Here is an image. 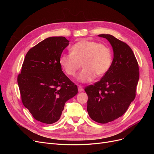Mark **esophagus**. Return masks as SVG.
Segmentation results:
<instances>
[{
  "instance_id": "1",
  "label": "esophagus",
  "mask_w": 154,
  "mask_h": 154,
  "mask_svg": "<svg viewBox=\"0 0 154 154\" xmlns=\"http://www.w3.org/2000/svg\"><path fill=\"white\" fill-rule=\"evenodd\" d=\"M78 91L79 92H82L83 91V87L82 85H78Z\"/></svg>"
}]
</instances>
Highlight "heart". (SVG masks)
Listing matches in <instances>:
<instances>
[{"mask_svg":"<svg viewBox=\"0 0 154 154\" xmlns=\"http://www.w3.org/2000/svg\"><path fill=\"white\" fill-rule=\"evenodd\" d=\"M111 63L112 53L108 46L86 39L74 44L71 53L63 54L60 58V63L69 76H74L82 66L84 67L77 76L78 80L83 83L103 75Z\"/></svg>","mask_w":154,"mask_h":154,"instance_id":"1","label":"heart"}]
</instances>
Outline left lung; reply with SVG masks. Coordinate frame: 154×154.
Instances as JSON below:
<instances>
[{
	"instance_id": "left-lung-1",
	"label": "left lung",
	"mask_w": 154,
	"mask_h": 154,
	"mask_svg": "<svg viewBox=\"0 0 154 154\" xmlns=\"http://www.w3.org/2000/svg\"><path fill=\"white\" fill-rule=\"evenodd\" d=\"M109 41L114 51L111 66L101 80L88 85L87 110L90 118L107 123L122 116L136 95L139 65L132 49L109 34L99 35Z\"/></svg>"
}]
</instances>
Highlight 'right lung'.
Wrapping results in <instances>:
<instances>
[{"mask_svg": "<svg viewBox=\"0 0 154 154\" xmlns=\"http://www.w3.org/2000/svg\"><path fill=\"white\" fill-rule=\"evenodd\" d=\"M69 43L63 36L40 42L27 53L17 77L23 105L43 123L58 121L66 102L78 93L76 85L65 75L60 63Z\"/></svg>", "mask_w": 154, "mask_h": 154, "instance_id": "1", "label": "right lung"}]
</instances>
